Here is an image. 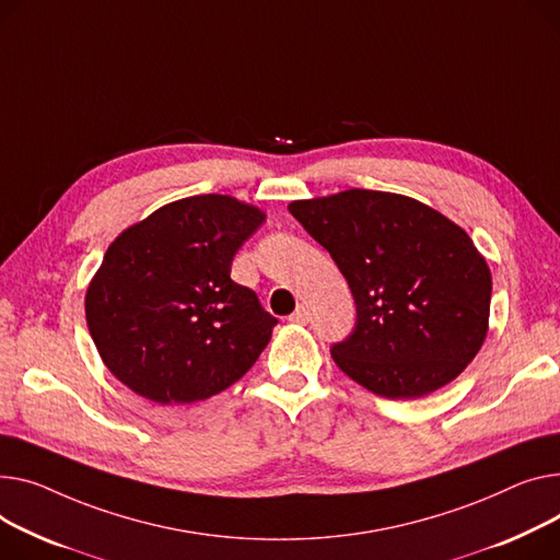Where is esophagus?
Instances as JSON below:
<instances>
[{"label": "esophagus", "instance_id": "obj_1", "mask_svg": "<svg viewBox=\"0 0 560 560\" xmlns=\"http://www.w3.org/2000/svg\"><path fill=\"white\" fill-rule=\"evenodd\" d=\"M308 319H311V313H308V306H304V304L296 306V311L290 315V322H294V324H306Z\"/></svg>", "mask_w": 560, "mask_h": 560}]
</instances>
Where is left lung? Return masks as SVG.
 Returning <instances> with one entry per match:
<instances>
[{"instance_id":"left-lung-1","label":"left lung","mask_w":560,"mask_h":560,"mask_svg":"<svg viewBox=\"0 0 560 560\" xmlns=\"http://www.w3.org/2000/svg\"><path fill=\"white\" fill-rule=\"evenodd\" d=\"M288 209L351 288L355 328L330 347L351 381L419 398L462 374L487 338L493 281L459 225L415 198L366 189Z\"/></svg>"}]
</instances>
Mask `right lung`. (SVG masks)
Masks as SVG:
<instances>
[{
  "instance_id": "right-lung-1",
  "label": "right lung",
  "mask_w": 560,
  "mask_h": 560,
  "mask_svg": "<svg viewBox=\"0 0 560 560\" xmlns=\"http://www.w3.org/2000/svg\"><path fill=\"white\" fill-rule=\"evenodd\" d=\"M266 213L232 196L160 207L121 232L85 294L105 366L160 402L205 400L247 374L277 317L232 281V260Z\"/></svg>"
}]
</instances>
